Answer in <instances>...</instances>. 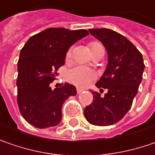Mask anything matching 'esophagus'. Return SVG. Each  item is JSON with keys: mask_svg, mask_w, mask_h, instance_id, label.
I'll use <instances>...</instances> for the list:
<instances>
[{"mask_svg": "<svg viewBox=\"0 0 155 155\" xmlns=\"http://www.w3.org/2000/svg\"><path fill=\"white\" fill-rule=\"evenodd\" d=\"M83 90H84V89H83V88H81V87H77V88H76V92H77V94H81V93Z\"/></svg>", "mask_w": 155, "mask_h": 155, "instance_id": "esophagus-1", "label": "esophagus"}]
</instances>
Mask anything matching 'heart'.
<instances>
[{
	"mask_svg": "<svg viewBox=\"0 0 155 155\" xmlns=\"http://www.w3.org/2000/svg\"><path fill=\"white\" fill-rule=\"evenodd\" d=\"M90 48L91 54L93 51L95 50L98 47L101 46V44L98 41H92L88 44ZM71 57V49H68L66 53L65 59L66 61H68ZM95 78V73L94 71L85 67L78 66L74 68H72L68 72L67 79L72 84L78 86V87H86Z\"/></svg>",
	"mask_w": 155,
	"mask_h": 155,
	"instance_id": "b5f03b06",
	"label": "heart"
}]
</instances>
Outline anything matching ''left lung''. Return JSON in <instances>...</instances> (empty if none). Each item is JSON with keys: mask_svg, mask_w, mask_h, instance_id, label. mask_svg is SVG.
<instances>
[{"mask_svg": "<svg viewBox=\"0 0 155 155\" xmlns=\"http://www.w3.org/2000/svg\"><path fill=\"white\" fill-rule=\"evenodd\" d=\"M107 49L108 64L96 87L107 90L102 97L93 91V101L86 107L87 120L95 126H110L124 117L141 82L145 65L140 52L122 35L107 28L89 29Z\"/></svg>", "mask_w": 155, "mask_h": 155, "instance_id": "obj_1", "label": "left lung"}]
</instances>
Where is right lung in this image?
Masks as SVG:
<instances>
[{
	"label": "right lung",
	"mask_w": 155,
	"mask_h": 155,
	"mask_svg": "<svg viewBox=\"0 0 155 155\" xmlns=\"http://www.w3.org/2000/svg\"><path fill=\"white\" fill-rule=\"evenodd\" d=\"M89 33L50 28L33 35L24 45L18 61L17 103L22 117L38 128L54 127L61 120V107L76 94L74 86L64 83L52 89L66 53Z\"/></svg>",
	"instance_id": "add662e5"
}]
</instances>
